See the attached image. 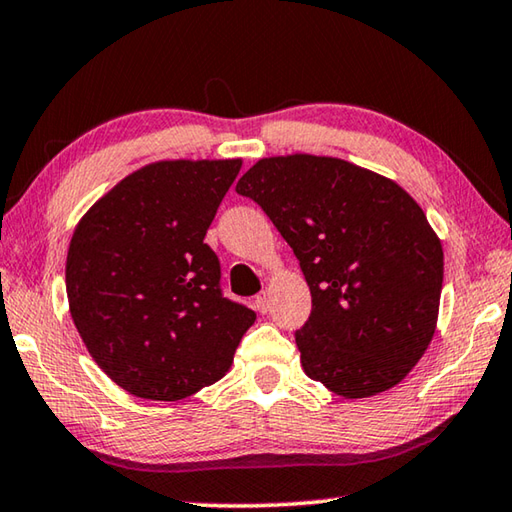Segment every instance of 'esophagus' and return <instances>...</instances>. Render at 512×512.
I'll return each instance as SVG.
<instances>
[{
	"label": "esophagus",
	"mask_w": 512,
	"mask_h": 512,
	"mask_svg": "<svg viewBox=\"0 0 512 512\" xmlns=\"http://www.w3.org/2000/svg\"><path fill=\"white\" fill-rule=\"evenodd\" d=\"M255 307H257L259 314H266L268 307H271V302H268V293H266V291H262V293H259V296L255 298Z\"/></svg>",
	"instance_id": "1"
}]
</instances>
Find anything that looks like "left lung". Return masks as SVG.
<instances>
[{"instance_id":"8db88e82","label":"left lung","mask_w":512,"mask_h":512,"mask_svg":"<svg viewBox=\"0 0 512 512\" xmlns=\"http://www.w3.org/2000/svg\"><path fill=\"white\" fill-rule=\"evenodd\" d=\"M293 248L311 291L307 377L357 400L409 375L436 332L443 246L404 189L325 155H277L237 183Z\"/></svg>"}]
</instances>
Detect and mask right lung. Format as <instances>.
<instances>
[{"label":"right lung","mask_w":512,"mask_h":512,"mask_svg":"<svg viewBox=\"0 0 512 512\" xmlns=\"http://www.w3.org/2000/svg\"><path fill=\"white\" fill-rule=\"evenodd\" d=\"M241 160H162L133 171L76 225L69 311L97 366L142 400L176 402L219 381L255 323L223 298L205 244Z\"/></svg>","instance_id":"1"}]
</instances>
